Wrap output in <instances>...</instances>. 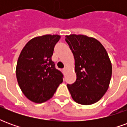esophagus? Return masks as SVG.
Segmentation results:
<instances>
[{
  "instance_id": "obj_1",
  "label": "esophagus",
  "mask_w": 127,
  "mask_h": 127,
  "mask_svg": "<svg viewBox=\"0 0 127 127\" xmlns=\"http://www.w3.org/2000/svg\"><path fill=\"white\" fill-rule=\"evenodd\" d=\"M66 70H67V68H66V67H64V69H63V71L64 72H66Z\"/></svg>"
}]
</instances>
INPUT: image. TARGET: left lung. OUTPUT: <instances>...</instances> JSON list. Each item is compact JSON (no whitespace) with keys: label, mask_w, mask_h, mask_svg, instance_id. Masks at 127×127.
<instances>
[{"label":"left lung","mask_w":127,"mask_h":127,"mask_svg":"<svg viewBox=\"0 0 127 127\" xmlns=\"http://www.w3.org/2000/svg\"><path fill=\"white\" fill-rule=\"evenodd\" d=\"M75 58L76 81L67 84L72 98L81 105H92L109 88L112 67L105 47L98 40L82 34L66 35Z\"/></svg>","instance_id":"obj_1"}]
</instances>
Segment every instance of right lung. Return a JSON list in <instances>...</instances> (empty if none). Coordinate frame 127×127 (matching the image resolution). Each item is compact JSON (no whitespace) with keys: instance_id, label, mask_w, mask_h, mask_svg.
<instances>
[{"instance_id":"add662e5","label":"right lung","mask_w":127,"mask_h":127,"mask_svg":"<svg viewBox=\"0 0 127 127\" xmlns=\"http://www.w3.org/2000/svg\"><path fill=\"white\" fill-rule=\"evenodd\" d=\"M60 39L58 34L34 37L19 56L17 80L24 95L32 102L41 103L49 100L63 81V75L52 61L54 46Z\"/></svg>"}]
</instances>
